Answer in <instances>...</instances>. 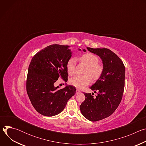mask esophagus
Returning a JSON list of instances; mask_svg holds the SVG:
<instances>
[{"label": "esophagus", "mask_w": 146, "mask_h": 146, "mask_svg": "<svg viewBox=\"0 0 146 146\" xmlns=\"http://www.w3.org/2000/svg\"><path fill=\"white\" fill-rule=\"evenodd\" d=\"M76 94H79V93H80V92H81V91H80L79 90L77 89V90H76Z\"/></svg>", "instance_id": "34e87169"}]
</instances>
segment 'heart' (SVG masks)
I'll use <instances>...</instances> for the list:
<instances>
[{"instance_id": "b5f03b06", "label": "heart", "mask_w": 146, "mask_h": 146, "mask_svg": "<svg viewBox=\"0 0 146 146\" xmlns=\"http://www.w3.org/2000/svg\"><path fill=\"white\" fill-rule=\"evenodd\" d=\"M80 59L88 66L85 74L90 75L94 80L98 79L100 77L103 69V66L98 64L99 58L97 56L91 53H87L82 55L80 57ZM75 63L76 58L73 57L70 58L67 62L66 69L70 75L73 74L75 72ZM89 76L77 75L71 78L69 81L73 86L81 89L86 87L90 83L91 78L90 76Z\"/></svg>"}]
</instances>
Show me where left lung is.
<instances>
[{
  "instance_id": "left-lung-1",
  "label": "left lung",
  "mask_w": 146,
  "mask_h": 146,
  "mask_svg": "<svg viewBox=\"0 0 146 146\" xmlns=\"http://www.w3.org/2000/svg\"><path fill=\"white\" fill-rule=\"evenodd\" d=\"M102 60L103 72L90 87L94 93H85V100L80 106L82 115L91 121H98L110 116L121 101L124 90L125 68L121 59L108 48L87 47Z\"/></svg>"
}]
</instances>
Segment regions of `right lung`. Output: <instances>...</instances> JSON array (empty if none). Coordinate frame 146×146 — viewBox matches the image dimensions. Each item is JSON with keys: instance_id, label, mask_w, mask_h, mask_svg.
<instances>
[{"instance_id": "1", "label": "right lung", "mask_w": 146, "mask_h": 146, "mask_svg": "<svg viewBox=\"0 0 146 146\" xmlns=\"http://www.w3.org/2000/svg\"><path fill=\"white\" fill-rule=\"evenodd\" d=\"M70 47L48 46L38 52L31 60L27 91L33 108L41 115L52 117L59 114L76 94V89L73 86L67 85L63 89L54 86L59 77L66 82L68 80L66 64L72 54ZM82 51H86L85 49Z\"/></svg>"}]
</instances>
